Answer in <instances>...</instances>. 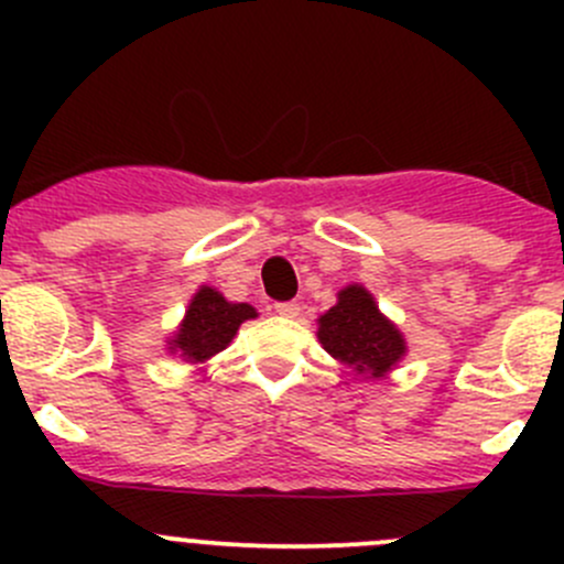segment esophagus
<instances>
[{
	"mask_svg": "<svg viewBox=\"0 0 564 564\" xmlns=\"http://www.w3.org/2000/svg\"><path fill=\"white\" fill-rule=\"evenodd\" d=\"M275 314L283 318H297L300 316V305L297 303H278Z\"/></svg>",
	"mask_w": 564,
	"mask_h": 564,
	"instance_id": "obj_1",
	"label": "esophagus"
}]
</instances>
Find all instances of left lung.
Returning a JSON list of instances; mask_svg holds the SVG:
<instances>
[{"label": "left lung", "mask_w": 564, "mask_h": 564, "mask_svg": "<svg viewBox=\"0 0 564 564\" xmlns=\"http://www.w3.org/2000/svg\"><path fill=\"white\" fill-rule=\"evenodd\" d=\"M316 324L322 349L360 379H384L409 351L398 324L379 311L362 283L340 289L338 303L324 311Z\"/></svg>", "instance_id": "1"}]
</instances>
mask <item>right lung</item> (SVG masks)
Wrapping results in <instances>:
<instances>
[{
    "label": "right lung",
    "instance_id": "1",
    "mask_svg": "<svg viewBox=\"0 0 564 564\" xmlns=\"http://www.w3.org/2000/svg\"><path fill=\"white\" fill-rule=\"evenodd\" d=\"M253 305L231 303L215 286H198L187 303L185 316L166 338V351L191 366H204L235 340L237 329L248 318H256Z\"/></svg>",
    "mask_w": 564,
    "mask_h": 564
}]
</instances>
